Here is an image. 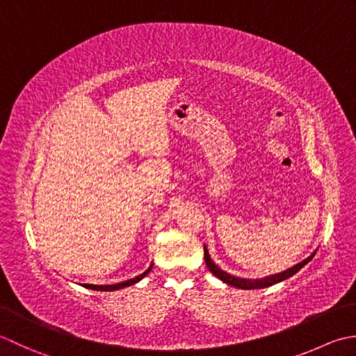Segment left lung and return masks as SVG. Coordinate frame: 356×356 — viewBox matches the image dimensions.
I'll use <instances>...</instances> for the list:
<instances>
[{
    "label": "left lung",
    "mask_w": 356,
    "mask_h": 356,
    "mask_svg": "<svg viewBox=\"0 0 356 356\" xmlns=\"http://www.w3.org/2000/svg\"><path fill=\"white\" fill-rule=\"evenodd\" d=\"M314 255H315V253H312V255L307 259L301 261V263H298V264L293 266V267H290V269H287L286 272L272 275V277H267V278H263V280H244V278L232 277V275H229L226 272H222L221 269H218V266H215L213 261L210 259L209 252H207L206 245H204V261H206V266L209 267V270L212 272L216 278H220L221 281L227 282L229 286H234V287H238V289H263V287H269V286L277 284V282L284 281V280L292 277V275H295L296 272L301 269V267L306 266L309 261L314 258Z\"/></svg>",
    "instance_id": "obj_1"
}]
</instances>
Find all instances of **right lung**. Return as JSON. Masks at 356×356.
<instances>
[{"label": "right lung", "mask_w": 356, "mask_h": 356, "mask_svg": "<svg viewBox=\"0 0 356 356\" xmlns=\"http://www.w3.org/2000/svg\"><path fill=\"white\" fill-rule=\"evenodd\" d=\"M150 272V269H147L144 273L138 275V277L132 278V280H127L124 282H118V284H112V286H93V284H84V287L87 289H92V290H118V289H122V287H127V286H132L135 284V282L140 281L141 278L146 277V275Z\"/></svg>", "instance_id": "right-lung-1"}]
</instances>
